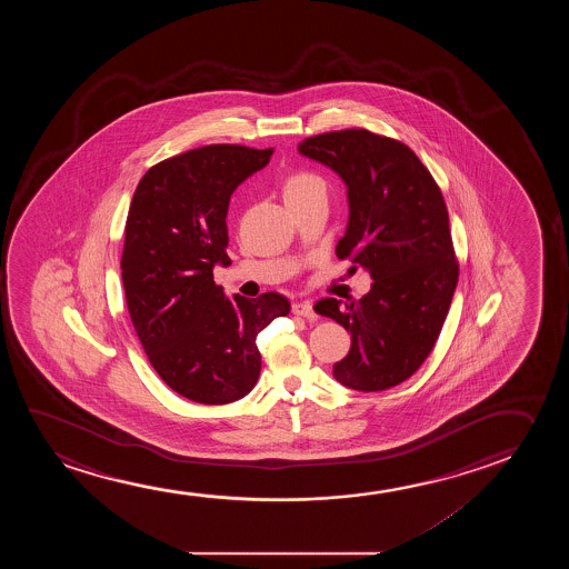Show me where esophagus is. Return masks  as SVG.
<instances>
[{
	"mask_svg": "<svg viewBox=\"0 0 569 569\" xmlns=\"http://www.w3.org/2000/svg\"><path fill=\"white\" fill-rule=\"evenodd\" d=\"M291 311L297 317H303L307 320H317V312L312 309V305L309 301H296L291 305Z\"/></svg>",
	"mask_w": 569,
	"mask_h": 569,
	"instance_id": "esophagus-1",
	"label": "esophagus"
}]
</instances>
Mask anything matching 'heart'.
<instances>
[{
	"mask_svg": "<svg viewBox=\"0 0 569 569\" xmlns=\"http://www.w3.org/2000/svg\"><path fill=\"white\" fill-rule=\"evenodd\" d=\"M315 196L327 198V184L315 172H293L283 184V198L288 203L305 202V200L315 198Z\"/></svg>",
	"mask_w": 569,
	"mask_h": 569,
	"instance_id": "heart-1",
	"label": "heart"
}]
</instances>
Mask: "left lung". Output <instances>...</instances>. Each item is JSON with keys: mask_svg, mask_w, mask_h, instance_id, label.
I'll list each match as a JSON object with an SVG mask.
<instances>
[{"mask_svg": "<svg viewBox=\"0 0 569 569\" xmlns=\"http://www.w3.org/2000/svg\"><path fill=\"white\" fill-rule=\"evenodd\" d=\"M297 149L343 180L350 218L336 257L373 280L359 301L315 305L351 335L332 373L348 389H390L433 350L459 281L443 194L412 149L369 130L320 133Z\"/></svg>", "mask_w": 569, "mask_h": 569, "instance_id": "left-lung-1", "label": "left lung"}]
</instances>
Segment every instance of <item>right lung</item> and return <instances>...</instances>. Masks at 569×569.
<instances>
[{
	"label": "right lung",
	"instance_id": "1",
	"mask_svg": "<svg viewBox=\"0 0 569 569\" xmlns=\"http://www.w3.org/2000/svg\"><path fill=\"white\" fill-rule=\"evenodd\" d=\"M272 149L206 146L151 167L133 192L120 260L126 303L151 366L180 397L229 405L260 375L257 336L288 315L286 297L229 299L213 281L229 266L227 210Z\"/></svg>",
	"mask_w": 569,
	"mask_h": 569
}]
</instances>
